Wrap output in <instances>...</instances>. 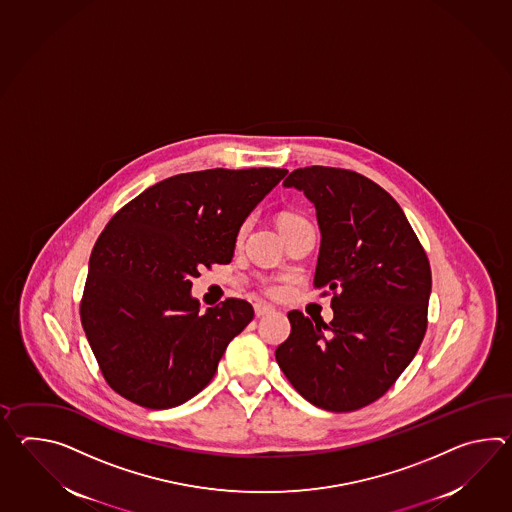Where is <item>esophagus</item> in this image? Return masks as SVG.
Masks as SVG:
<instances>
[{
    "mask_svg": "<svg viewBox=\"0 0 512 512\" xmlns=\"http://www.w3.org/2000/svg\"><path fill=\"white\" fill-rule=\"evenodd\" d=\"M275 308L272 305H268V303H255V316L257 318H262V316H268V314H272Z\"/></svg>",
    "mask_w": 512,
    "mask_h": 512,
    "instance_id": "1",
    "label": "esophagus"
}]
</instances>
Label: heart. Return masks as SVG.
Wrapping results in <instances>:
<instances>
[{
  "mask_svg": "<svg viewBox=\"0 0 512 512\" xmlns=\"http://www.w3.org/2000/svg\"><path fill=\"white\" fill-rule=\"evenodd\" d=\"M303 222H307L303 216L296 215V213H288V211H284V213L277 216V226H279L281 231L288 228H294V226H299V224H303ZM246 229H248V222L240 226L239 237H242V235L246 233ZM270 292H272V294H277L279 290H277V288H270Z\"/></svg>",
  "mask_w": 512,
  "mask_h": 512,
  "instance_id": "heart-1",
  "label": "heart"
}]
</instances>
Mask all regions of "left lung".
Masks as SVG:
<instances>
[{
    "mask_svg": "<svg viewBox=\"0 0 512 512\" xmlns=\"http://www.w3.org/2000/svg\"><path fill=\"white\" fill-rule=\"evenodd\" d=\"M283 185L316 207L314 286L332 292L334 318L310 321L292 310L277 364L310 404L336 413L364 408L395 384L421 347L430 262L395 198L362 174L305 167Z\"/></svg>",
    "mask_w": 512,
    "mask_h": 512,
    "instance_id": "8db88e82",
    "label": "left lung"
}]
</instances>
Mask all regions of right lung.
Returning a JSON list of instances; mask_svg holds the SVG:
<instances>
[{
  "label": "right lung",
  "mask_w": 512,
  "mask_h": 512,
  "mask_svg": "<svg viewBox=\"0 0 512 512\" xmlns=\"http://www.w3.org/2000/svg\"><path fill=\"white\" fill-rule=\"evenodd\" d=\"M286 169H209L148 187L117 213L91 251L80 321L106 382L143 408L198 395L246 329L253 307L226 299L200 312L202 266L228 264L239 229Z\"/></svg>",
  "instance_id": "right-lung-1"
}]
</instances>
